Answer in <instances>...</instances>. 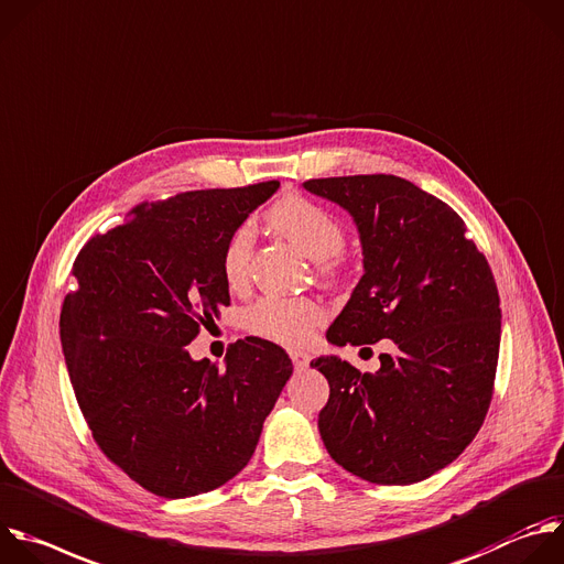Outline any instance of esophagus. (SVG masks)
<instances>
[{
  "label": "esophagus",
  "instance_id": "esophagus-1",
  "mask_svg": "<svg viewBox=\"0 0 564 564\" xmlns=\"http://www.w3.org/2000/svg\"><path fill=\"white\" fill-rule=\"evenodd\" d=\"M289 356H291L295 369H304V367L308 365V360H311L308 354H306V351H300V349H289Z\"/></svg>",
  "mask_w": 564,
  "mask_h": 564
}]
</instances>
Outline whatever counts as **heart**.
I'll return each mask as SVG.
<instances>
[{"label":"heart","instance_id":"1","mask_svg":"<svg viewBox=\"0 0 564 564\" xmlns=\"http://www.w3.org/2000/svg\"><path fill=\"white\" fill-rule=\"evenodd\" d=\"M269 219L282 236L297 245L311 260L319 262L322 273L335 275L340 269L337 253L345 247V229L324 206L291 195L273 206ZM251 251L253 231L249 224H240L221 249V275L231 289L247 286ZM324 317V306L313 297L271 293L247 308L245 326L280 345H304Z\"/></svg>","mask_w":564,"mask_h":564}]
</instances>
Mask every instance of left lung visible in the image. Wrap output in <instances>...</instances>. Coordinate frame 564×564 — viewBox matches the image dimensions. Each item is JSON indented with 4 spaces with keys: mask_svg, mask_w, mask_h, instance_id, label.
Segmentation results:
<instances>
[{
    "mask_svg": "<svg viewBox=\"0 0 564 564\" xmlns=\"http://www.w3.org/2000/svg\"><path fill=\"white\" fill-rule=\"evenodd\" d=\"M343 206L362 245V278L326 340H393L376 373L337 356L311 362L328 380L317 429L328 456L376 485H413L452 465L485 422L500 349V297L463 217L395 175L302 184Z\"/></svg>",
    "mask_w": 564,
    "mask_h": 564,
    "instance_id": "8db88e82",
    "label": "left lung"
}]
</instances>
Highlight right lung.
<instances>
[{
	"instance_id": "1",
	"label": "right lung",
	"mask_w": 564,
	"mask_h": 564,
	"mask_svg": "<svg viewBox=\"0 0 564 564\" xmlns=\"http://www.w3.org/2000/svg\"><path fill=\"white\" fill-rule=\"evenodd\" d=\"M278 188L140 204L73 264L59 337L77 404L106 458L155 496L188 498L238 476L293 373L282 347L253 335L221 367L186 349L231 304L224 245Z\"/></svg>"
}]
</instances>
